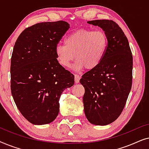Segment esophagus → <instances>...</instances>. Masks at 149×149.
<instances>
[{"label": "esophagus", "instance_id": "obj_1", "mask_svg": "<svg viewBox=\"0 0 149 149\" xmlns=\"http://www.w3.org/2000/svg\"><path fill=\"white\" fill-rule=\"evenodd\" d=\"M80 79H81V77L79 76V74H74V81H75V83H78L79 82V80H80Z\"/></svg>", "mask_w": 149, "mask_h": 149}]
</instances>
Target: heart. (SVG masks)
I'll return each instance as SVG.
<instances>
[{
  "label": "heart",
  "mask_w": 149,
  "mask_h": 149,
  "mask_svg": "<svg viewBox=\"0 0 149 149\" xmlns=\"http://www.w3.org/2000/svg\"><path fill=\"white\" fill-rule=\"evenodd\" d=\"M109 38L103 30L81 28L71 32L64 38V45H58L55 54L59 64L70 66L74 57L75 70H93L102 61L107 52Z\"/></svg>",
  "instance_id": "b5f03b06"
}]
</instances>
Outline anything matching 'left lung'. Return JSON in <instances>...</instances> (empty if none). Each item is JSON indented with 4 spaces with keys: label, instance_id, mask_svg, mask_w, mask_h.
Here are the masks:
<instances>
[{
    "label": "left lung",
    "instance_id": "left-lung-1",
    "mask_svg": "<svg viewBox=\"0 0 149 149\" xmlns=\"http://www.w3.org/2000/svg\"><path fill=\"white\" fill-rule=\"evenodd\" d=\"M87 23L102 28L109 45L102 61L80 79L85 88L84 111L91 123L106 125L115 121L125 107L132 85L133 57L123 30L113 20Z\"/></svg>",
    "mask_w": 149,
    "mask_h": 149
}]
</instances>
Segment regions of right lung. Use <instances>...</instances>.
<instances>
[{
  "label": "right lung",
  "mask_w": 149,
  "mask_h": 149,
  "mask_svg": "<svg viewBox=\"0 0 149 149\" xmlns=\"http://www.w3.org/2000/svg\"><path fill=\"white\" fill-rule=\"evenodd\" d=\"M69 28L64 21L36 24L26 28L14 45L11 94L22 115L34 125L54 121L62 91L74 85V75L59 64L55 54Z\"/></svg>",
  "instance_id": "1"
}]
</instances>
